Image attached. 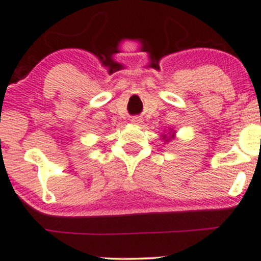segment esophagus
I'll return each instance as SVG.
<instances>
[{
    "mask_svg": "<svg viewBox=\"0 0 261 261\" xmlns=\"http://www.w3.org/2000/svg\"><path fill=\"white\" fill-rule=\"evenodd\" d=\"M131 121H133V124H140L141 119H140V118H134Z\"/></svg>",
    "mask_w": 261,
    "mask_h": 261,
    "instance_id": "1",
    "label": "esophagus"
}]
</instances>
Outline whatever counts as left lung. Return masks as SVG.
I'll return each instance as SVG.
<instances>
[{
	"mask_svg": "<svg viewBox=\"0 0 261 261\" xmlns=\"http://www.w3.org/2000/svg\"><path fill=\"white\" fill-rule=\"evenodd\" d=\"M164 139H166V136H164ZM169 140H170V139H167L166 141H169Z\"/></svg>",
	"mask_w": 261,
	"mask_h": 261,
	"instance_id": "obj_1",
	"label": "left lung"
}]
</instances>
